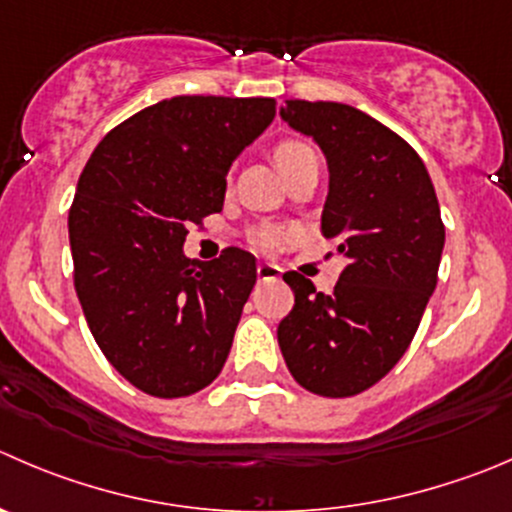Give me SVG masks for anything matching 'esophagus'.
Listing matches in <instances>:
<instances>
[{
	"label": "esophagus",
	"mask_w": 512,
	"mask_h": 512,
	"mask_svg": "<svg viewBox=\"0 0 512 512\" xmlns=\"http://www.w3.org/2000/svg\"><path fill=\"white\" fill-rule=\"evenodd\" d=\"M280 272V267L272 265V262H260V265H257V277H260V280H277Z\"/></svg>",
	"instance_id": "34e87169"
}]
</instances>
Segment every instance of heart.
Returning a JSON list of instances; mask_svg holds the SVG:
<instances>
[{"instance_id":"heart-1","label":"heart","mask_w":512,"mask_h":512,"mask_svg":"<svg viewBox=\"0 0 512 512\" xmlns=\"http://www.w3.org/2000/svg\"><path fill=\"white\" fill-rule=\"evenodd\" d=\"M272 155H275L277 167H280L282 172H287V170H290V167H295L297 162H302V160H307V157L315 155V152H312L310 147L305 145V142L285 140V142H280V145L275 147V152H272ZM267 240H270V235H262L260 237L262 245H265Z\"/></svg>"}]
</instances>
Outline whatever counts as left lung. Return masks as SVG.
Masks as SVG:
<instances>
[{
  "label": "left lung",
  "instance_id": "obj_1",
  "mask_svg": "<svg viewBox=\"0 0 512 512\" xmlns=\"http://www.w3.org/2000/svg\"><path fill=\"white\" fill-rule=\"evenodd\" d=\"M280 117L312 137L330 170L322 235L347 265L335 292L300 272L277 325L287 370L322 398H350L388 375L413 342L438 285L445 227L418 152L370 114L340 102L287 99Z\"/></svg>",
  "mask_w": 512,
  "mask_h": 512
}]
</instances>
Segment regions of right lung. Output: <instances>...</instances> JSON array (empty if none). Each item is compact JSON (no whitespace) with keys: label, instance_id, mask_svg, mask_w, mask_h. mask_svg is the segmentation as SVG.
<instances>
[{"label":"right lung","instance_id":"obj_1","mask_svg":"<svg viewBox=\"0 0 512 512\" xmlns=\"http://www.w3.org/2000/svg\"><path fill=\"white\" fill-rule=\"evenodd\" d=\"M272 119L270 97L162 99L117 124L79 175L74 290L99 350L142 393H197L230 355L255 257L227 247L200 262L182 245L222 210L232 162Z\"/></svg>","mask_w":512,"mask_h":512}]
</instances>
